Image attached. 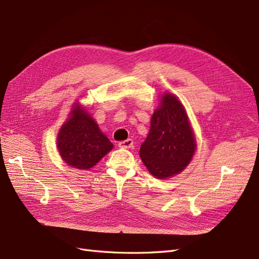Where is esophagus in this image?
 <instances>
[{
	"label": "esophagus",
	"mask_w": 259,
	"mask_h": 259,
	"mask_svg": "<svg viewBox=\"0 0 259 259\" xmlns=\"http://www.w3.org/2000/svg\"><path fill=\"white\" fill-rule=\"evenodd\" d=\"M118 146H119V148H121V149H130V148L134 147V140L127 139L124 141H120L118 143Z\"/></svg>",
	"instance_id": "obj_1"
}]
</instances>
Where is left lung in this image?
Listing matches in <instances>:
<instances>
[{
    "label": "left lung",
    "mask_w": 259,
    "mask_h": 259,
    "mask_svg": "<svg viewBox=\"0 0 259 259\" xmlns=\"http://www.w3.org/2000/svg\"><path fill=\"white\" fill-rule=\"evenodd\" d=\"M196 141L184 107L172 94L162 96L151 118L147 139L140 147V158L158 179L176 176L188 165Z\"/></svg>",
    "instance_id": "1"
}]
</instances>
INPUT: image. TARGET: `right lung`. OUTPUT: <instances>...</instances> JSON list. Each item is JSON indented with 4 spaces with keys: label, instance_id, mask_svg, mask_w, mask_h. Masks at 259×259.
I'll return each instance as SVG.
<instances>
[{
    "label": "right lung",
    "instance_id": "right-lung-1",
    "mask_svg": "<svg viewBox=\"0 0 259 259\" xmlns=\"http://www.w3.org/2000/svg\"><path fill=\"white\" fill-rule=\"evenodd\" d=\"M57 137V148L69 166L90 170L112 149L113 144L100 131L89 113L77 104Z\"/></svg>",
    "mask_w": 259,
    "mask_h": 259
}]
</instances>
